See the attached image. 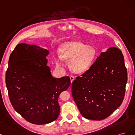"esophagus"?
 Returning <instances> with one entry per match:
<instances>
[{
    "instance_id": "obj_1",
    "label": "esophagus",
    "mask_w": 135,
    "mask_h": 135,
    "mask_svg": "<svg viewBox=\"0 0 135 135\" xmlns=\"http://www.w3.org/2000/svg\"><path fill=\"white\" fill-rule=\"evenodd\" d=\"M70 80H71V82L72 83V82L74 81V80H75V77H74L72 76H70Z\"/></svg>"
}]
</instances>
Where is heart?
<instances>
[{
    "label": "heart",
    "instance_id": "obj_1",
    "mask_svg": "<svg viewBox=\"0 0 135 135\" xmlns=\"http://www.w3.org/2000/svg\"><path fill=\"white\" fill-rule=\"evenodd\" d=\"M59 56L55 59L58 67H61L62 59L69 60L68 67L75 73H84L90 68L97 56V51L94 47L87 46L79 41L64 42L60 46Z\"/></svg>",
    "mask_w": 135,
    "mask_h": 135
}]
</instances>
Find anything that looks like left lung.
<instances>
[{"label": "left lung", "mask_w": 135, "mask_h": 135, "mask_svg": "<svg viewBox=\"0 0 135 135\" xmlns=\"http://www.w3.org/2000/svg\"><path fill=\"white\" fill-rule=\"evenodd\" d=\"M127 81L122 53L115 47H109L72 82V97L81 115L91 120L107 118L122 103Z\"/></svg>", "instance_id": "8db88e82"}]
</instances>
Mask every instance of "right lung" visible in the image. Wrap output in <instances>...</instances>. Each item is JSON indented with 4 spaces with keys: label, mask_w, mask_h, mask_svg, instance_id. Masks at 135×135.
<instances>
[{
    "label": "right lung",
    "mask_w": 135,
    "mask_h": 135,
    "mask_svg": "<svg viewBox=\"0 0 135 135\" xmlns=\"http://www.w3.org/2000/svg\"><path fill=\"white\" fill-rule=\"evenodd\" d=\"M49 51L35 45H17L11 54L6 82L15 110L32 124H44L57 119L58 98L71 85L68 76L55 78L47 66Z\"/></svg>",
    "instance_id": "right-lung-1"
}]
</instances>
